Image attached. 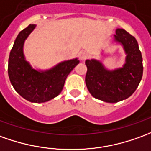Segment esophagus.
Returning a JSON list of instances; mask_svg holds the SVG:
<instances>
[{
	"instance_id": "esophagus-1",
	"label": "esophagus",
	"mask_w": 151,
	"mask_h": 151,
	"mask_svg": "<svg viewBox=\"0 0 151 151\" xmlns=\"http://www.w3.org/2000/svg\"><path fill=\"white\" fill-rule=\"evenodd\" d=\"M79 58H80L81 60H85L86 58H87V53H86V51L80 52V54H79Z\"/></svg>"
}]
</instances>
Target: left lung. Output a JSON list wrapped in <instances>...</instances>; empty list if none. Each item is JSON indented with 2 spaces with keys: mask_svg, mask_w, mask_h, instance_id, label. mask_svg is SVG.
I'll list each match as a JSON object with an SVG mask.
<instances>
[{
  "mask_svg": "<svg viewBox=\"0 0 151 151\" xmlns=\"http://www.w3.org/2000/svg\"><path fill=\"white\" fill-rule=\"evenodd\" d=\"M113 42L122 46L126 55L122 67L109 69L96 59L85 62L87 89L93 97L107 103H117L131 96L143 74L142 53L134 37L123 28H117Z\"/></svg>",
  "mask_w": 151,
  "mask_h": 151,
  "instance_id": "1",
  "label": "left lung"
}]
</instances>
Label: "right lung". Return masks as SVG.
Segmentation results:
<instances>
[{
	"instance_id": "1",
	"label": "right lung",
	"mask_w": 151,
	"mask_h": 151,
	"mask_svg": "<svg viewBox=\"0 0 151 151\" xmlns=\"http://www.w3.org/2000/svg\"><path fill=\"white\" fill-rule=\"evenodd\" d=\"M36 28L29 24L18 34L9 53L8 74L14 90L25 100L33 103H43L60 93L65 80L78 65V58L61 61L48 69H36L26 60L24 42Z\"/></svg>"
}]
</instances>
